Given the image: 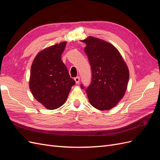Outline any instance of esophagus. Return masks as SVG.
Returning a JSON list of instances; mask_svg holds the SVG:
<instances>
[{
  "mask_svg": "<svg viewBox=\"0 0 160 160\" xmlns=\"http://www.w3.org/2000/svg\"><path fill=\"white\" fill-rule=\"evenodd\" d=\"M74 80L75 81V83L77 84H78L79 83V81H80V77L79 76L78 77H75V78H74Z\"/></svg>",
  "mask_w": 160,
  "mask_h": 160,
  "instance_id": "esophagus-1",
  "label": "esophagus"
}]
</instances>
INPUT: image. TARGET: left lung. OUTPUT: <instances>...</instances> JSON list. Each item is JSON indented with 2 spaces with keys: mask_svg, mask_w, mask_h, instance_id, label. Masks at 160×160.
Returning a JSON list of instances; mask_svg holds the SVG:
<instances>
[{
  "mask_svg": "<svg viewBox=\"0 0 160 160\" xmlns=\"http://www.w3.org/2000/svg\"><path fill=\"white\" fill-rule=\"evenodd\" d=\"M84 51L91 67L92 79L85 91L91 105L101 111L109 110L123 98L129 77L128 67L111 43L93 37L85 40ZM81 88H84L81 85Z\"/></svg>",
  "mask_w": 160,
  "mask_h": 160,
  "instance_id": "left-lung-1",
  "label": "left lung"
}]
</instances>
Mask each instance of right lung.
<instances>
[{
    "label": "right lung",
    "mask_w": 160,
    "mask_h": 160,
    "mask_svg": "<svg viewBox=\"0 0 160 160\" xmlns=\"http://www.w3.org/2000/svg\"><path fill=\"white\" fill-rule=\"evenodd\" d=\"M66 43L62 42L42 50L31 65L29 88L35 99L48 109L63 105L75 84L61 60Z\"/></svg>",
    "instance_id": "obj_1"
}]
</instances>
